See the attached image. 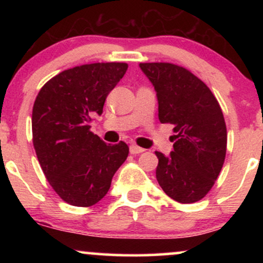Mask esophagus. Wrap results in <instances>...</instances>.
Wrapping results in <instances>:
<instances>
[{
	"instance_id": "34e87169",
	"label": "esophagus",
	"mask_w": 263,
	"mask_h": 263,
	"mask_svg": "<svg viewBox=\"0 0 263 263\" xmlns=\"http://www.w3.org/2000/svg\"><path fill=\"white\" fill-rule=\"evenodd\" d=\"M129 152H131V155H140V153L144 152V149L142 148V147H138V146H136V144H132V146L129 147Z\"/></svg>"
}]
</instances>
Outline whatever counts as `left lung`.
<instances>
[{"label": "left lung", "instance_id": "8db88e82", "mask_svg": "<svg viewBox=\"0 0 263 263\" xmlns=\"http://www.w3.org/2000/svg\"><path fill=\"white\" fill-rule=\"evenodd\" d=\"M158 99L161 123L173 126V151L156 152V178L168 197L182 204L201 200L224 165L228 134L222 110L204 81L172 63H140Z\"/></svg>", "mask_w": 263, "mask_h": 263}]
</instances>
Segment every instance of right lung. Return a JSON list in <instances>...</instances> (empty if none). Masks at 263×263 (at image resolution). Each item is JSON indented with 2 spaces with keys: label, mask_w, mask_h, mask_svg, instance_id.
I'll return each mask as SVG.
<instances>
[{
  "label": "right lung",
  "mask_w": 263,
  "mask_h": 263,
  "mask_svg": "<svg viewBox=\"0 0 263 263\" xmlns=\"http://www.w3.org/2000/svg\"><path fill=\"white\" fill-rule=\"evenodd\" d=\"M127 68L126 63L74 66L48 80L35 98L33 146L45 178L65 203L87 208L100 201L127 158L125 142L111 146L90 131Z\"/></svg>",
  "instance_id": "1"
}]
</instances>
